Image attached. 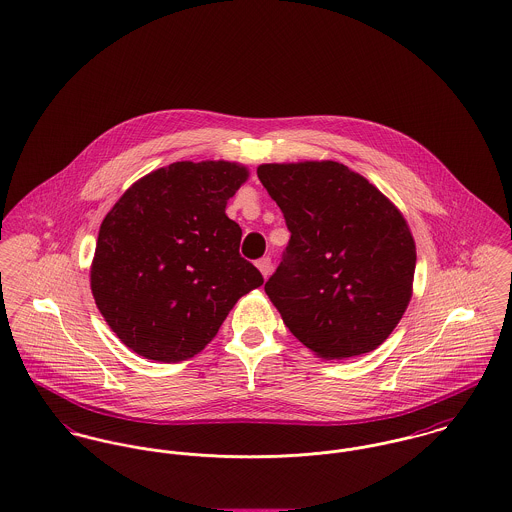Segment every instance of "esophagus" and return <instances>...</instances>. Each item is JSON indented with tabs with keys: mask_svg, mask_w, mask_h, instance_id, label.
I'll use <instances>...</instances> for the list:
<instances>
[{
	"mask_svg": "<svg viewBox=\"0 0 512 512\" xmlns=\"http://www.w3.org/2000/svg\"><path fill=\"white\" fill-rule=\"evenodd\" d=\"M256 266H258V270L262 272V276H264V278H268V276L272 274V268H274V266H272V258H270V256L260 258V260L256 262Z\"/></svg>",
	"mask_w": 512,
	"mask_h": 512,
	"instance_id": "1",
	"label": "esophagus"
}]
</instances>
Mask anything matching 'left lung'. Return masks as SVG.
Instances as JSON below:
<instances>
[{"mask_svg":"<svg viewBox=\"0 0 512 512\" xmlns=\"http://www.w3.org/2000/svg\"><path fill=\"white\" fill-rule=\"evenodd\" d=\"M291 233L266 293L293 336L325 360L375 350L405 315L417 246L401 211L332 160L262 164Z\"/></svg>","mask_w":512,"mask_h":512,"instance_id":"1","label":"left lung"}]
</instances>
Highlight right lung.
<instances>
[{
	"mask_svg": "<svg viewBox=\"0 0 512 512\" xmlns=\"http://www.w3.org/2000/svg\"><path fill=\"white\" fill-rule=\"evenodd\" d=\"M248 168L174 162L129 187L105 215L90 283L105 323L146 360L184 362L219 332L234 303L264 283L240 256L227 201Z\"/></svg>",
	"mask_w": 512,
	"mask_h": 512,
	"instance_id": "obj_1",
	"label": "right lung"
}]
</instances>
